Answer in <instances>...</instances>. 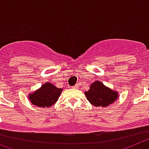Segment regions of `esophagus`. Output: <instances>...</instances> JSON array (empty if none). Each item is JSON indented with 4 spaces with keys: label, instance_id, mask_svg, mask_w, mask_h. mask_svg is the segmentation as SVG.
<instances>
[{
    "label": "esophagus",
    "instance_id": "esophagus-1",
    "mask_svg": "<svg viewBox=\"0 0 149 149\" xmlns=\"http://www.w3.org/2000/svg\"><path fill=\"white\" fill-rule=\"evenodd\" d=\"M78 87H79L78 85H74V86H73V87H72V88H78Z\"/></svg>",
    "mask_w": 149,
    "mask_h": 149
}]
</instances>
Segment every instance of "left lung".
Instances as JSON below:
<instances>
[{"mask_svg":"<svg viewBox=\"0 0 149 149\" xmlns=\"http://www.w3.org/2000/svg\"><path fill=\"white\" fill-rule=\"evenodd\" d=\"M85 94L88 100L95 107H107L118 97L117 92L106 87L99 81L92 83Z\"/></svg>","mask_w":149,"mask_h":149,"instance_id":"1","label":"left lung"}]
</instances>
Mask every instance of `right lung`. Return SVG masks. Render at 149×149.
I'll return each mask as SVG.
<instances>
[{
	"mask_svg": "<svg viewBox=\"0 0 149 149\" xmlns=\"http://www.w3.org/2000/svg\"><path fill=\"white\" fill-rule=\"evenodd\" d=\"M61 91V88H56L52 84L47 82L43 84L35 92L30 94L29 99L33 105L49 107L58 100Z\"/></svg>",
	"mask_w": 149,
	"mask_h": 149,
	"instance_id": "right-lung-1",
	"label": "right lung"
}]
</instances>
